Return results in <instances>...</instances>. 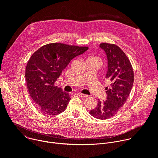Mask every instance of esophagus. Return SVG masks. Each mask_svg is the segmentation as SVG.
<instances>
[{"label": "esophagus", "mask_w": 158, "mask_h": 158, "mask_svg": "<svg viewBox=\"0 0 158 158\" xmlns=\"http://www.w3.org/2000/svg\"><path fill=\"white\" fill-rule=\"evenodd\" d=\"M78 96L79 97H81V98H87L88 97V95H86V94H82V93H79Z\"/></svg>", "instance_id": "esophagus-1"}]
</instances>
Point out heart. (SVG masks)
Masks as SVG:
<instances>
[{
    "mask_svg": "<svg viewBox=\"0 0 158 158\" xmlns=\"http://www.w3.org/2000/svg\"><path fill=\"white\" fill-rule=\"evenodd\" d=\"M90 58V57H89ZM91 58H96V57H91Z\"/></svg>",
    "mask_w": 158,
    "mask_h": 158,
    "instance_id": "b5f03b06",
    "label": "heart"
}]
</instances>
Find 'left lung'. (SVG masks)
I'll return each instance as SVG.
<instances>
[{"label": "left lung", "instance_id": "1", "mask_svg": "<svg viewBox=\"0 0 158 158\" xmlns=\"http://www.w3.org/2000/svg\"><path fill=\"white\" fill-rule=\"evenodd\" d=\"M100 47L106 52L108 61L106 78L110 81L107 90V100L98 101V106L89 114L99 119L114 116L126 102L134 82V71L131 62L117 45L103 42Z\"/></svg>", "mask_w": 158, "mask_h": 158}]
</instances>
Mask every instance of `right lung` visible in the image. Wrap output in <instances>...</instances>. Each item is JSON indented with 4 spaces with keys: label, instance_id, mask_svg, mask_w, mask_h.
I'll return each instance as SVG.
<instances>
[{
    "label": "right lung",
    "instance_id": "obj_1",
    "mask_svg": "<svg viewBox=\"0 0 158 158\" xmlns=\"http://www.w3.org/2000/svg\"><path fill=\"white\" fill-rule=\"evenodd\" d=\"M88 48L50 43L40 47L31 56L26 67L27 87L36 107L44 114L57 115L65 110L71 98L55 85V82L70 61Z\"/></svg>",
    "mask_w": 158,
    "mask_h": 158
}]
</instances>
